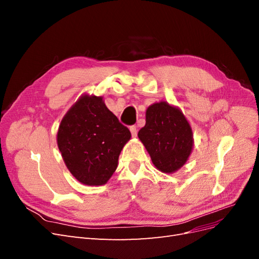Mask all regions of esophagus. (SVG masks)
Here are the masks:
<instances>
[{
  "label": "esophagus",
  "instance_id": "34e87169",
  "mask_svg": "<svg viewBox=\"0 0 259 259\" xmlns=\"http://www.w3.org/2000/svg\"><path fill=\"white\" fill-rule=\"evenodd\" d=\"M130 131L132 133V136L133 137H136L137 136V127L135 126V125H132V126L130 127Z\"/></svg>",
  "mask_w": 259,
  "mask_h": 259
}]
</instances>
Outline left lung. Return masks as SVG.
<instances>
[{
	"instance_id": "8db88e82",
	"label": "left lung",
	"mask_w": 259,
	"mask_h": 259,
	"mask_svg": "<svg viewBox=\"0 0 259 259\" xmlns=\"http://www.w3.org/2000/svg\"><path fill=\"white\" fill-rule=\"evenodd\" d=\"M138 138L154 166L167 174L184 166L193 147L190 124L180 109L166 101L148 107L146 125L138 132Z\"/></svg>"
}]
</instances>
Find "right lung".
Returning a JSON list of instances; mask_svg holds the SVG:
<instances>
[{"instance_id":"right-lung-1","label":"right lung","mask_w":259,"mask_h":259,"mask_svg":"<svg viewBox=\"0 0 259 259\" xmlns=\"http://www.w3.org/2000/svg\"><path fill=\"white\" fill-rule=\"evenodd\" d=\"M130 130L106 107L103 97L83 95L62 117L57 145L66 166L88 186L105 185L117 167Z\"/></svg>"}]
</instances>
